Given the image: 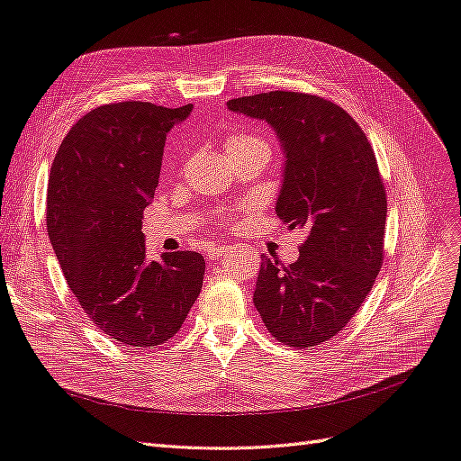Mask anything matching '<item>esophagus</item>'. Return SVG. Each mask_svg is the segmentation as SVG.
I'll return each mask as SVG.
<instances>
[{"instance_id":"1","label":"esophagus","mask_w":461,"mask_h":461,"mask_svg":"<svg viewBox=\"0 0 461 461\" xmlns=\"http://www.w3.org/2000/svg\"><path fill=\"white\" fill-rule=\"evenodd\" d=\"M229 249H230V246H215V248L209 249L207 256H209V259H219L221 256H225Z\"/></svg>"}]
</instances>
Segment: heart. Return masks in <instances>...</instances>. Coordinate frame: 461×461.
<instances>
[{
	"label": "heart",
	"mask_w": 461,
	"mask_h": 461,
	"mask_svg": "<svg viewBox=\"0 0 461 461\" xmlns=\"http://www.w3.org/2000/svg\"><path fill=\"white\" fill-rule=\"evenodd\" d=\"M222 148H225L227 156H232V153H240L246 149H252V148H265L269 149L267 142L263 140L259 136L254 134H248V132H232L225 138V142H222Z\"/></svg>",
	"instance_id": "b5f03b06"
}]
</instances>
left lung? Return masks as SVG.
<instances>
[{
    "instance_id": "left-lung-1",
    "label": "left lung",
    "mask_w": 461,
    "mask_h": 461,
    "mask_svg": "<svg viewBox=\"0 0 461 461\" xmlns=\"http://www.w3.org/2000/svg\"><path fill=\"white\" fill-rule=\"evenodd\" d=\"M227 105L276 132L285 173L275 212L288 230L308 234L294 263L263 256L254 305L278 342L317 346L354 317L383 265L386 192L373 148L319 95L275 90Z\"/></svg>"
}]
</instances>
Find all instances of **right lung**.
<instances>
[{
	"label": "right lung",
	"instance_id": "add662e5",
	"mask_svg": "<svg viewBox=\"0 0 461 461\" xmlns=\"http://www.w3.org/2000/svg\"><path fill=\"white\" fill-rule=\"evenodd\" d=\"M192 104L121 102L92 109L55 153L48 236L68 288L94 325L122 346H159L183 327L205 261L196 252L146 259L144 209L159 185L165 138Z\"/></svg>",
	"mask_w": 461,
	"mask_h": 461
}]
</instances>
